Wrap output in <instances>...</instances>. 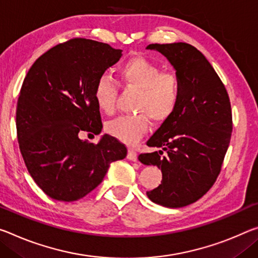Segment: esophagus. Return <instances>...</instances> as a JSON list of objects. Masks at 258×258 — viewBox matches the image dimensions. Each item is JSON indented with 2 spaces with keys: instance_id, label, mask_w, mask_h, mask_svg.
<instances>
[{
  "instance_id": "esophagus-1",
  "label": "esophagus",
  "mask_w": 258,
  "mask_h": 258,
  "mask_svg": "<svg viewBox=\"0 0 258 258\" xmlns=\"http://www.w3.org/2000/svg\"><path fill=\"white\" fill-rule=\"evenodd\" d=\"M127 158L130 159V161L137 162V159H138V155H137L136 151L132 150V149H128V151H127Z\"/></svg>"
}]
</instances>
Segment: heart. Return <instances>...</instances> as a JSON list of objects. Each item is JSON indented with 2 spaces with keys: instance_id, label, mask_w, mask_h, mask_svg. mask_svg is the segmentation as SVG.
<instances>
[{
  "instance_id": "b5f03b06",
  "label": "heart",
  "mask_w": 258,
  "mask_h": 258,
  "mask_svg": "<svg viewBox=\"0 0 258 258\" xmlns=\"http://www.w3.org/2000/svg\"><path fill=\"white\" fill-rule=\"evenodd\" d=\"M118 79L124 88L138 91L136 116L116 118L107 122L109 136L127 146H136L148 132L149 118L164 122L174 113L180 100V80L172 72H163L157 64L144 56H133L118 69ZM117 84L107 76L97 79L94 99L102 112L111 114L116 108Z\"/></svg>"
}]
</instances>
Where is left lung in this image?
Masks as SVG:
<instances>
[{
    "mask_svg": "<svg viewBox=\"0 0 258 258\" xmlns=\"http://www.w3.org/2000/svg\"><path fill=\"white\" fill-rule=\"evenodd\" d=\"M147 49L161 52L174 68L180 100L147 142L162 150L141 154L139 161L162 171L161 185L147 191L151 201L181 208L201 199L218 177L231 140V102L214 68L195 47L174 42L153 43Z\"/></svg>",
    "mask_w": 258,
    "mask_h": 258,
    "instance_id": "left-lung-1",
    "label": "left lung"
}]
</instances>
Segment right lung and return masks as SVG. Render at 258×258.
<instances>
[{"instance_id": "1", "label": "right lung", "mask_w": 258, "mask_h": 258, "mask_svg": "<svg viewBox=\"0 0 258 258\" xmlns=\"http://www.w3.org/2000/svg\"><path fill=\"white\" fill-rule=\"evenodd\" d=\"M121 51L71 39L41 55L24 79L16 110L19 149L36 185L57 201L83 199L112 162L126 157V147L108 134L96 145L78 137L81 131L101 133L94 87Z\"/></svg>"}]
</instances>
